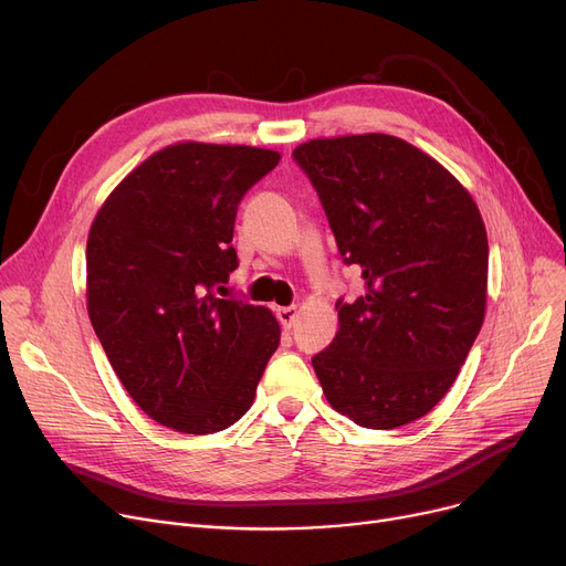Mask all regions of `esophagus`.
Here are the masks:
<instances>
[{"instance_id":"1","label":"esophagus","mask_w":566,"mask_h":566,"mask_svg":"<svg viewBox=\"0 0 566 566\" xmlns=\"http://www.w3.org/2000/svg\"><path fill=\"white\" fill-rule=\"evenodd\" d=\"M275 314H277V321H280L282 328L289 331L293 321H295V316H298V310H295V307H277Z\"/></svg>"}]
</instances>
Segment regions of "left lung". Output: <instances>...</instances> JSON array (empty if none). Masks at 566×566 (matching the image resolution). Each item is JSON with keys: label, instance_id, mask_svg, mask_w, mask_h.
Listing matches in <instances>:
<instances>
[{"label": "left lung", "instance_id": "1", "mask_svg": "<svg viewBox=\"0 0 566 566\" xmlns=\"http://www.w3.org/2000/svg\"><path fill=\"white\" fill-rule=\"evenodd\" d=\"M365 293L337 301L339 331L312 358L331 406L367 429L420 420L459 376L486 310L489 241L478 203L412 144L312 139L293 151Z\"/></svg>", "mask_w": 566, "mask_h": 566}]
</instances>
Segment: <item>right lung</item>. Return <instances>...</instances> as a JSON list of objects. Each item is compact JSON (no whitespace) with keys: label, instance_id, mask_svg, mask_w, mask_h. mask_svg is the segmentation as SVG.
<instances>
[{"label":"right lung","instance_id":"1","mask_svg":"<svg viewBox=\"0 0 566 566\" xmlns=\"http://www.w3.org/2000/svg\"><path fill=\"white\" fill-rule=\"evenodd\" d=\"M277 163L256 146H167L116 186L88 231V318L163 427L203 436L241 420L280 346L265 307L216 295L238 268V203Z\"/></svg>","mask_w":566,"mask_h":566}]
</instances>
